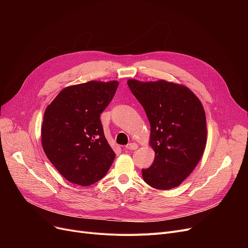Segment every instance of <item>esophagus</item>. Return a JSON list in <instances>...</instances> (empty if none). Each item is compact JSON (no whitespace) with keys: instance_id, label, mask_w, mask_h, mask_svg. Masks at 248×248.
Listing matches in <instances>:
<instances>
[{"instance_id":"1","label":"esophagus","mask_w":248,"mask_h":248,"mask_svg":"<svg viewBox=\"0 0 248 248\" xmlns=\"http://www.w3.org/2000/svg\"><path fill=\"white\" fill-rule=\"evenodd\" d=\"M138 149V145L135 144V142H131V144H128L125 146V150H131V151H135Z\"/></svg>"}]
</instances>
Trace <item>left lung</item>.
<instances>
[{
    "instance_id": "1",
    "label": "left lung",
    "mask_w": 248,
    "mask_h": 248,
    "mask_svg": "<svg viewBox=\"0 0 248 248\" xmlns=\"http://www.w3.org/2000/svg\"><path fill=\"white\" fill-rule=\"evenodd\" d=\"M127 85L144 108L151 124L153 164L142 169L147 184L159 190L179 186L200 161L207 138L202 103L192 91L165 80Z\"/></svg>"
}]
</instances>
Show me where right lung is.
I'll return each mask as SVG.
<instances>
[{"label": "right lung", "instance_id": "1", "mask_svg": "<svg viewBox=\"0 0 248 248\" xmlns=\"http://www.w3.org/2000/svg\"><path fill=\"white\" fill-rule=\"evenodd\" d=\"M117 81H88L64 88L47 107L41 131L49 161L72 184L89 186L108 172L115 154L104 137L100 114Z\"/></svg>", "mask_w": 248, "mask_h": 248}]
</instances>
